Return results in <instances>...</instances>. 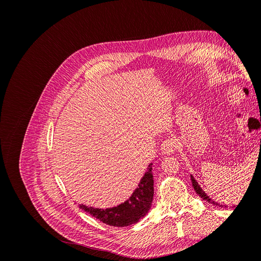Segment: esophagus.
Listing matches in <instances>:
<instances>
[{
	"mask_svg": "<svg viewBox=\"0 0 261 261\" xmlns=\"http://www.w3.org/2000/svg\"><path fill=\"white\" fill-rule=\"evenodd\" d=\"M178 147V141L177 139L175 138H168L165 139L162 145H161V151L164 153V154H172L173 152L175 151L176 148Z\"/></svg>",
	"mask_w": 261,
	"mask_h": 261,
	"instance_id": "esophagus-1",
	"label": "esophagus"
}]
</instances>
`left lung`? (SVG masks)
I'll use <instances>...</instances> for the list:
<instances>
[{
	"mask_svg": "<svg viewBox=\"0 0 261 261\" xmlns=\"http://www.w3.org/2000/svg\"><path fill=\"white\" fill-rule=\"evenodd\" d=\"M191 179H192V183H193V186H194V189L196 191V193L198 194L203 200L208 201V202H209V203H211V204H215V206H220V207H222V204H220V203H218V202H216V201H213V200L210 198V197L202 191V188L199 186L198 181H197V180L195 179V177H194L193 175H191ZM225 207H226V206H225Z\"/></svg>",
	"mask_w": 261,
	"mask_h": 261,
	"instance_id": "8db88e82",
	"label": "left lung"
}]
</instances>
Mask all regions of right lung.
<instances>
[{"instance_id":"right-lung-1","label":"right lung","mask_w":261,"mask_h":261,"mask_svg":"<svg viewBox=\"0 0 261 261\" xmlns=\"http://www.w3.org/2000/svg\"><path fill=\"white\" fill-rule=\"evenodd\" d=\"M153 200V175L152 163L147 168V172L140 179L138 187L129 198L116 207L99 209L80 204V208L90 213L92 217L111 226H128L137 223L151 208Z\"/></svg>"}]
</instances>
